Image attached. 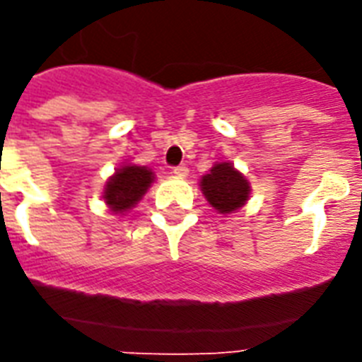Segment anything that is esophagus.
<instances>
[{"instance_id": "obj_1", "label": "esophagus", "mask_w": 362, "mask_h": 362, "mask_svg": "<svg viewBox=\"0 0 362 362\" xmlns=\"http://www.w3.org/2000/svg\"><path fill=\"white\" fill-rule=\"evenodd\" d=\"M187 173H189V169H187L186 165H178V167H175V169H173V175L180 176V178H186Z\"/></svg>"}]
</instances>
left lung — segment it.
<instances>
[{
    "instance_id": "1",
    "label": "left lung",
    "mask_w": 362,
    "mask_h": 362,
    "mask_svg": "<svg viewBox=\"0 0 362 362\" xmlns=\"http://www.w3.org/2000/svg\"><path fill=\"white\" fill-rule=\"evenodd\" d=\"M201 192L212 209L220 214H233L246 204L250 182L231 163H216L209 175L201 178Z\"/></svg>"
}]
</instances>
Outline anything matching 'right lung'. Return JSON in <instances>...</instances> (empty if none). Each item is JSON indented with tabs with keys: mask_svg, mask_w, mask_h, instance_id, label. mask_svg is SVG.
Listing matches in <instances>:
<instances>
[{
	"mask_svg": "<svg viewBox=\"0 0 362 362\" xmlns=\"http://www.w3.org/2000/svg\"><path fill=\"white\" fill-rule=\"evenodd\" d=\"M152 182L153 173L148 167L122 165L105 184V203L110 209V212L124 214L141 201Z\"/></svg>",
	"mask_w": 362,
	"mask_h": 362,
	"instance_id": "right-lung-1",
	"label": "right lung"
}]
</instances>
